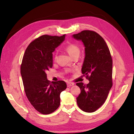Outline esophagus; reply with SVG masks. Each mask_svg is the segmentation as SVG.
<instances>
[{"instance_id":"esophagus-1","label":"esophagus","mask_w":134,"mask_h":134,"mask_svg":"<svg viewBox=\"0 0 134 134\" xmlns=\"http://www.w3.org/2000/svg\"><path fill=\"white\" fill-rule=\"evenodd\" d=\"M74 85V83L73 82H68L67 83V85L68 87H69V86H73Z\"/></svg>"}]
</instances>
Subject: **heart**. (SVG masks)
Here are the masks:
<instances>
[{"mask_svg": "<svg viewBox=\"0 0 134 134\" xmlns=\"http://www.w3.org/2000/svg\"><path fill=\"white\" fill-rule=\"evenodd\" d=\"M66 50L68 53L69 55L73 58V56L79 54L80 53V49L75 44L71 43L67 45L66 47ZM56 58V56H55V58Z\"/></svg>", "mask_w": 134, "mask_h": 134, "instance_id": "b5f03b06", "label": "heart"}]
</instances>
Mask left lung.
Returning <instances> with one entry per match:
<instances>
[{
  "label": "left lung",
  "instance_id": "1",
  "mask_svg": "<svg viewBox=\"0 0 134 134\" xmlns=\"http://www.w3.org/2000/svg\"><path fill=\"white\" fill-rule=\"evenodd\" d=\"M72 37L85 47L81 72L89 80L86 85L76 83L81 90L77 104L83 111L93 112L105 103L112 86V57L106 42L95 31L83 30Z\"/></svg>",
  "mask_w": 134,
  "mask_h": 134
}]
</instances>
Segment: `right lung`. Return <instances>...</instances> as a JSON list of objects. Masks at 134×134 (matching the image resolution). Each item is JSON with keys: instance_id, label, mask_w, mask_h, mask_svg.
Masks as SVG:
<instances>
[{"instance_id": "obj_1", "label": "right lung", "mask_w": 134, "mask_h": 134, "mask_svg": "<svg viewBox=\"0 0 134 134\" xmlns=\"http://www.w3.org/2000/svg\"><path fill=\"white\" fill-rule=\"evenodd\" d=\"M61 36L44 35L35 39L26 49L20 74L26 96L34 108L41 114H50L60 104V93L67 88L62 80L51 82L46 72L53 67V54L65 40Z\"/></svg>"}]
</instances>
